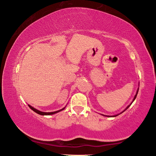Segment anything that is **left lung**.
<instances>
[{"mask_svg":"<svg viewBox=\"0 0 156 156\" xmlns=\"http://www.w3.org/2000/svg\"><path fill=\"white\" fill-rule=\"evenodd\" d=\"M138 91H137V93H136V96H135V97H134V98H133V102L134 101V100H135V99H136V96H137V94H138ZM132 102H131V103L130 105H129V106H128L127 107H126V109H125V110H126V109H128V108H129V107H130V105H131L132 104ZM125 111H124V112H125ZM117 115H114V116H113V117H115V116H117ZM110 117H111V116H110Z\"/></svg>","mask_w":156,"mask_h":156,"instance_id":"1","label":"left lung"}]
</instances>
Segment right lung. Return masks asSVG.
<instances>
[{"instance_id":"right-lung-1","label":"right lung","mask_w":156,"mask_h":156,"mask_svg":"<svg viewBox=\"0 0 156 156\" xmlns=\"http://www.w3.org/2000/svg\"><path fill=\"white\" fill-rule=\"evenodd\" d=\"M29 107H30V109H31V110H33L34 112H35L36 113H38V114H40V115H52V114H54V113H58V112H60V111H62V110H63L65 109V108H63V109H60V110H58V111H57V112H41V111H38V110H37V109H36L35 108H34V107H32L31 106H30V105H28Z\"/></svg>"}]
</instances>
